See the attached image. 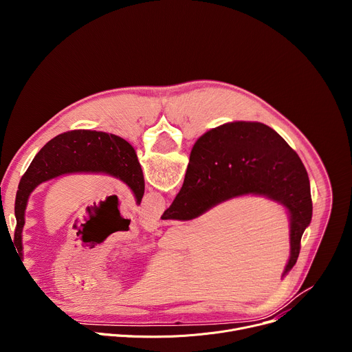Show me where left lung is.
I'll return each instance as SVG.
<instances>
[{"label": "left lung", "instance_id": "obj_1", "mask_svg": "<svg viewBox=\"0 0 352 352\" xmlns=\"http://www.w3.org/2000/svg\"><path fill=\"white\" fill-rule=\"evenodd\" d=\"M74 173H102L125 182L140 205L144 179L135 148L122 138L97 131H69L47 142L21 178L15 199L14 243L22 256V230L30 193L43 182Z\"/></svg>", "mask_w": 352, "mask_h": 352}]
</instances>
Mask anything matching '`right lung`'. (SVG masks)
Wrapping results in <instances>:
<instances>
[{
	"instance_id": "obj_1",
	"label": "right lung",
	"mask_w": 352,
	"mask_h": 352,
	"mask_svg": "<svg viewBox=\"0 0 352 352\" xmlns=\"http://www.w3.org/2000/svg\"><path fill=\"white\" fill-rule=\"evenodd\" d=\"M243 195L266 196L289 214V259L296 263L300 238L312 220L308 173L299 156L270 126L228 122L200 136L192 147L181 190L163 220H192Z\"/></svg>"
}]
</instances>
